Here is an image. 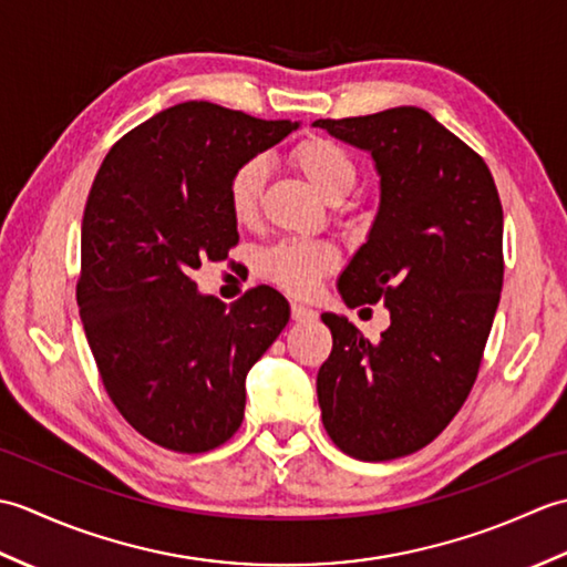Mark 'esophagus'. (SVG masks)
<instances>
[{"instance_id":"34e87169","label":"esophagus","mask_w":567,"mask_h":567,"mask_svg":"<svg viewBox=\"0 0 567 567\" xmlns=\"http://www.w3.org/2000/svg\"><path fill=\"white\" fill-rule=\"evenodd\" d=\"M317 319V311L302 307V305H292V321L297 323H307V321H315Z\"/></svg>"}]
</instances>
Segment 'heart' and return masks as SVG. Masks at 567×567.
I'll use <instances>...</instances> for the list:
<instances>
[{
	"label": "heart",
	"mask_w": 567,
	"mask_h": 567,
	"mask_svg": "<svg viewBox=\"0 0 567 567\" xmlns=\"http://www.w3.org/2000/svg\"><path fill=\"white\" fill-rule=\"evenodd\" d=\"M290 161L321 197H346L355 185V163L341 143L327 136H307L290 151ZM265 183V163L250 158L228 177L226 202L236 221L246 224L258 212ZM339 265V250L329 240H280L262 250L258 272L287 295L307 297L323 275Z\"/></svg>",
	"instance_id": "1"
}]
</instances>
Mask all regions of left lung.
<instances>
[{
    "mask_svg": "<svg viewBox=\"0 0 567 567\" xmlns=\"http://www.w3.org/2000/svg\"><path fill=\"white\" fill-rule=\"evenodd\" d=\"M315 126L375 161L380 209L339 292L390 311L375 343L321 315L323 429L358 461H392L436 439L473 390L502 292V202L485 161L419 106Z\"/></svg>",
    "mask_w": 567,
    "mask_h": 567,
    "instance_id": "obj_1",
    "label": "left lung"
}]
</instances>
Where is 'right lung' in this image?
Masks as SVG:
<instances>
[{"label": "right lung", "instance_id": "obj_1", "mask_svg": "<svg viewBox=\"0 0 567 567\" xmlns=\"http://www.w3.org/2000/svg\"><path fill=\"white\" fill-rule=\"evenodd\" d=\"M297 126L175 104L118 138L92 183L80 319L118 414L167 451L204 453L234 436L248 370L290 321L272 287L226 309L197 292L192 270L238 244L228 177Z\"/></svg>", "mask_w": 567, "mask_h": 567}]
</instances>
